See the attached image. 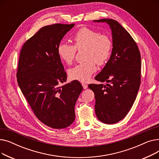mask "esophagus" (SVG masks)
Masks as SVG:
<instances>
[{"instance_id":"1","label":"esophagus","mask_w":159,"mask_h":159,"mask_svg":"<svg viewBox=\"0 0 159 159\" xmlns=\"http://www.w3.org/2000/svg\"><path fill=\"white\" fill-rule=\"evenodd\" d=\"M82 87L84 89H86L88 88V85L86 84H85V83H82Z\"/></svg>"}]
</instances>
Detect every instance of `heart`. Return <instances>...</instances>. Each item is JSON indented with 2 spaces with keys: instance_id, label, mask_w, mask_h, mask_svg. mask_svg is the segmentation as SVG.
<instances>
[{
  "instance_id": "heart-1",
  "label": "heart",
  "mask_w": 159,
  "mask_h": 159,
  "mask_svg": "<svg viewBox=\"0 0 159 159\" xmlns=\"http://www.w3.org/2000/svg\"><path fill=\"white\" fill-rule=\"evenodd\" d=\"M74 45L61 43L57 47V53L62 61L71 64L77 49H85V62L77 64L68 70L70 79L86 82L96 71V63L104 64L111 55L113 43L106 35L86 27L79 29L73 36Z\"/></svg>"
}]
</instances>
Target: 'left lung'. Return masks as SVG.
Listing matches in <instances>:
<instances>
[{"label": "left lung", "instance_id": "left-lung-1", "mask_svg": "<svg viewBox=\"0 0 159 159\" xmlns=\"http://www.w3.org/2000/svg\"><path fill=\"white\" fill-rule=\"evenodd\" d=\"M112 33L113 49L109 61L95 80L110 84H91L95 93V114L100 121L113 124L126 116L135 101L140 84L141 57L129 33L115 20L103 19Z\"/></svg>", "mask_w": 159, "mask_h": 159}]
</instances>
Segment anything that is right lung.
I'll return each mask as SVG.
<instances>
[{
	"label": "right lung",
	"mask_w": 159,
	"mask_h": 159,
	"mask_svg": "<svg viewBox=\"0 0 159 159\" xmlns=\"http://www.w3.org/2000/svg\"><path fill=\"white\" fill-rule=\"evenodd\" d=\"M75 24L43 27L23 45L16 73L18 84L37 117L54 129L75 119V105L83 88L78 80L62 86L67 75L57 47Z\"/></svg>",
	"instance_id": "add662e5"
}]
</instances>
